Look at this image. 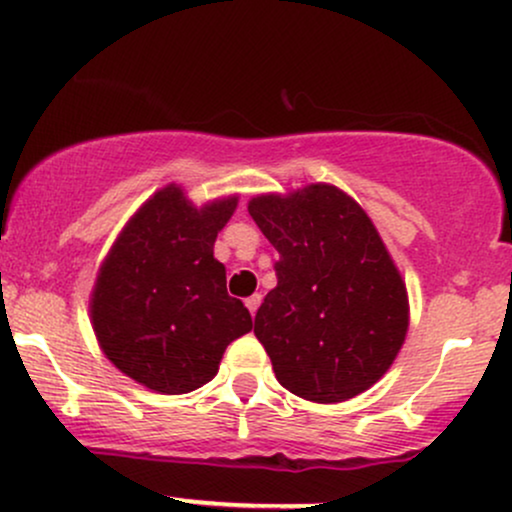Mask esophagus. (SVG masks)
Wrapping results in <instances>:
<instances>
[{"instance_id": "obj_1", "label": "esophagus", "mask_w": 512, "mask_h": 512, "mask_svg": "<svg viewBox=\"0 0 512 512\" xmlns=\"http://www.w3.org/2000/svg\"><path fill=\"white\" fill-rule=\"evenodd\" d=\"M260 303H262V296H260V293H255V296H250L248 301H245V305H248V310H250V315H252V317H255L257 308H260Z\"/></svg>"}]
</instances>
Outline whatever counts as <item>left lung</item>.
Returning <instances> with one entry per match:
<instances>
[{
	"mask_svg": "<svg viewBox=\"0 0 512 512\" xmlns=\"http://www.w3.org/2000/svg\"><path fill=\"white\" fill-rule=\"evenodd\" d=\"M248 211L279 252V281L255 315L276 380L317 404L366 392L409 330L407 286L378 228L327 182L257 195Z\"/></svg>",
	"mask_w": 512,
	"mask_h": 512,
	"instance_id": "8db88e82",
	"label": "left lung"
}]
</instances>
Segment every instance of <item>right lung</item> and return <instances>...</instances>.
<instances>
[{
	"mask_svg": "<svg viewBox=\"0 0 512 512\" xmlns=\"http://www.w3.org/2000/svg\"><path fill=\"white\" fill-rule=\"evenodd\" d=\"M238 195L195 204L170 182L134 211L98 269L91 325L117 370L161 395L207 385L252 317L226 291L216 236Z\"/></svg>",
	"mask_w": 512,
	"mask_h": 512,
	"instance_id": "1",
	"label": "right lung"
}]
</instances>
